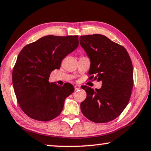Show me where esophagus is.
<instances>
[{
  "label": "esophagus",
  "mask_w": 151,
  "mask_h": 151,
  "mask_svg": "<svg viewBox=\"0 0 151 151\" xmlns=\"http://www.w3.org/2000/svg\"><path fill=\"white\" fill-rule=\"evenodd\" d=\"M81 88V86H79V85H75V91H77V90H78V89H80Z\"/></svg>",
  "instance_id": "34e87169"
}]
</instances>
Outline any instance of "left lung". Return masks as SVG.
Returning a JSON list of instances; mask_svg holds the SVG:
<instances>
[{
  "instance_id": "obj_1",
  "label": "left lung",
  "mask_w": 151,
  "mask_h": 151,
  "mask_svg": "<svg viewBox=\"0 0 151 151\" xmlns=\"http://www.w3.org/2000/svg\"><path fill=\"white\" fill-rule=\"evenodd\" d=\"M79 39L91 59L90 78L103 84L95 90L83 86L86 97L81 103V111L94 122L111 121L122 113L131 98L133 86L131 59L124 47L104 35L81 36Z\"/></svg>"
}]
</instances>
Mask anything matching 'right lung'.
<instances>
[{
  "mask_svg": "<svg viewBox=\"0 0 151 151\" xmlns=\"http://www.w3.org/2000/svg\"><path fill=\"white\" fill-rule=\"evenodd\" d=\"M78 37L48 35L20 51L12 70V84L18 103L28 116L48 121L60 114L65 99L75 88L48 81L51 72L78 46Z\"/></svg>",
  "mask_w": 151,
  "mask_h": 151,
  "instance_id": "right-lung-1",
  "label": "right lung"
}]
</instances>
